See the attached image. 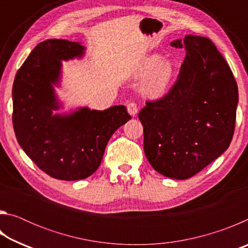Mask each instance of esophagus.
<instances>
[{"label": "esophagus", "instance_id": "obj_1", "mask_svg": "<svg viewBox=\"0 0 248 248\" xmlns=\"http://www.w3.org/2000/svg\"><path fill=\"white\" fill-rule=\"evenodd\" d=\"M127 109H128V112L131 116H136L138 114V106L134 102L129 103L128 106H127Z\"/></svg>", "mask_w": 248, "mask_h": 248}]
</instances>
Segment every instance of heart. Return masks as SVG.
Wrapping results in <instances>:
<instances>
[{
  "label": "heart",
  "mask_w": 248,
  "mask_h": 248,
  "mask_svg": "<svg viewBox=\"0 0 248 248\" xmlns=\"http://www.w3.org/2000/svg\"><path fill=\"white\" fill-rule=\"evenodd\" d=\"M174 74L175 66L173 62L166 58L161 59L158 54L146 57L137 70L138 77H145L142 91L148 97L154 99L162 98L167 93Z\"/></svg>",
  "instance_id": "b5f03b06"
}]
</instances>
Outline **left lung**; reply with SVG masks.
Here are the masks:
<instances>
[{
	"label": "left lung",
	"mask_w": 248,
	"mask_h": 248,
	"mask_svg": "<svg viewBox=\"0 0 248 248\" xmlns=\"http://www.w3.org/2000/svg\"><path fill=\"white\" fill-rule=\"evenodd\" d=\"M186 57L170 93L139 112L144 153L153 169L173 179L199 173L232 141L237 84L229 64L209 38L187 35L170 43Z\"/></svg>",
	"instance_id": "8db88e82"
}]
</instances>
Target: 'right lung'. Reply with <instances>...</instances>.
Segmentation results:
<instances>
[{
    "label": "right lung",
    "mask_w": 248,
    "mask_h": 248,
    "mask_svg": "<svg viewBox=\"0 0 248 248\" xmlns=\"http://www.w3.org/2000/svg\"><path fill=\"white\" fill-rule=\"evenodd\" d=\"M81 43L48 39L20 66L13 84V125L28 157L53 178L79 180L98 169L117 129L131 119L124 105L105 110L78 107L65 114L54 86H61L62 61L82 59Z\"/></svg>",
    "instance_id": "obj_1"
}]
</instances>
